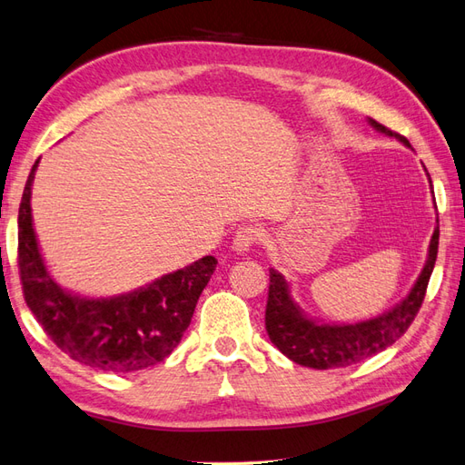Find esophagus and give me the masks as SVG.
I'll list each match as a JSON object with an SVG mask.
<instances>
[{"label":"esophagus","instance_id":"34e87169","mask_svg":"<svg viewBox=\"0 0 465 465\" xmlns=\"http://www.w3.org/2000/svg\"><path fill=\"white\" fill-rule=\"evenodd\" d=\"M262 242H263L262 230L255 228V225H243V228H240V232H237L233 237V250L242 253Z\"/></svg>","mask_w":465,"mask_h":465}]
</instances>
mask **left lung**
<instances>
[{
	"mask_svg": "<svg viewBox=\"0 0 465 465\" xmlns=\"http://www.w3.org/2000/svg\"><path fill=\"white\" fill-rule=\"evenodd\" d=\"M371 124L376 131L396 136L401 143L410 146L406 136L376 121H371ZM438 242L440 225H436L434 235H431L430 255L422 273L402 303L382 317L354 322V325H317V322L305 319L301 315L299 307L291 301L283 275L277 273L275 269H269V293L265 307V329L269 339L287 359L317 371L351 366L391 347L412 325L424 303L428 282L431 272H434L438 255Z\"/></svg>",
	"mask_w": 465,
	"mask_h": 465,
	"instance_id": "1",
	"label": "left lung"
}]
</instances>
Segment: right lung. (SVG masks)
<instances>
[{
  "instance_id": "1",
  "label": "right lung",
  "mask_w": 465,
  "mask_h": 465,
  "mask_svg": "<svg viewBox=\"0 0 465 465\" xmlns=\"http://www.w3.org/2000/svg\"><path fill=\"white\" fill-rule=\"evenodd\" d=\"M29 172L19 203L17 267L25 303L41 329L73 361L99 371L133 372L158 364L178 347L218 259L206 255L128 295L86 299L63 291L43 263L31 223Z\"/></svg>"
}]
</instances>
